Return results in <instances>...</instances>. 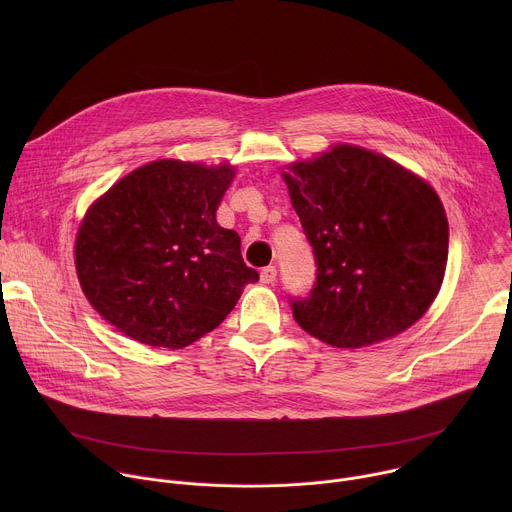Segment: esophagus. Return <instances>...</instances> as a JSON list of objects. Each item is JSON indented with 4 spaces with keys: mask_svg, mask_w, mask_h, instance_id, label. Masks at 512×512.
Returning a JSON list of instances; mask_svg holds the SVG:
<instances>
[{
    "mask_svg": "<svg viewBox=\"0 0 512 512\" xmlns=\"http://www.w3.org/2000/svg\"><path fill=\"white\" fill-rule=\"evenodd\" d=\"M259 277H261V283H273L275 281V277H277V269L273 267V265H269V267H263L261 269V273H259Z\"/></svg>",
    "mask_w": 512,
    "mask_h": 512,
    "instance_id": "esophagus-1",
    "label": "esophagus"
}]
</instances>
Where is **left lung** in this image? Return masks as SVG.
I'll list each match as a JSON object with an SVG mask.
<instances>
[{"mask_svg": "<svg viewBox=\"0 0 512 512\" xmlns=\"http://www.w3.org/2000/svg\"><path fill=\"white\" fill-rule=\"evenodd\" d=\"M281 178L318 265L310 296L291 300L310 336L362 348L427 314L450 239L444 204L427 180L350 143L287 164Z\"/></svg>", "mask_w": 512, "mask_h": 512, "instance_id": "obj_1", "label": "left lung"}]
</instances>
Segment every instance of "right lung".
I'll return each instance as SVG.
<instances>
[{
	"mask_svg": "<svg viewBox=\"0 0 512 512\" xmlns=\"http://www.w3.org/2000/svg\"><path fill=\"white\" fill-rule=\"evenodd\" d=\"M235 174L229 162L156 160L87 208L75 267L103 320L145 346L176 350L231 314L243 287L259 279L239 235L216 223Z\"/></svg>",
	"mask_w": 512,
	"mask_h": 512,
	"instance_id": "obj_1",
	"label": "right lung"
}]
</instances>
